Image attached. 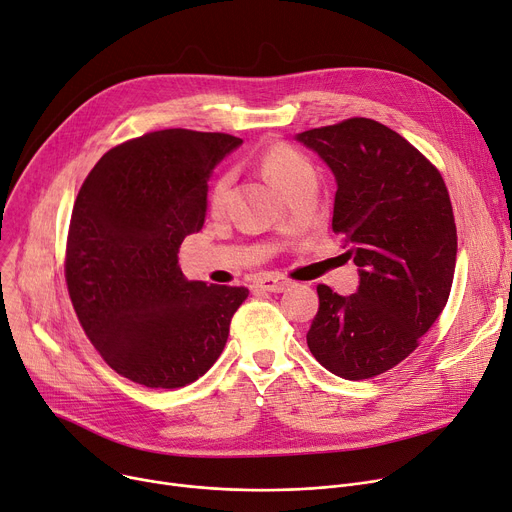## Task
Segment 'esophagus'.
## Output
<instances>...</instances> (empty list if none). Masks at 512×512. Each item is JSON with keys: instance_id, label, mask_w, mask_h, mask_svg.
Masks as SVG:
<instances>
[{"instance_id": "34e87169", "label": "esophagus", "mask_w": 512, "mask_h": 512, "mask_svg": "<svg viewBox=\"0 0 512 512\" xmlns=\"http://www.w3.org/2000/svg\"><path fill=\"white\" fill-rule=\"evenodd\" d=\"M288 286H290L288 280L276 278V276H261V278L255 282V288H261V290H265V292H284Z\"/></svg>"}]
</instances>
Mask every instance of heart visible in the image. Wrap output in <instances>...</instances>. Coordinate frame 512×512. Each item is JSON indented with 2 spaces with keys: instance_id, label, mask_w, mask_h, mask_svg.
Masks as SVG:
<instances>
[{
  "instance_id": "b5f03b06",
  "label": "heart",
  "mask_w": 512,
  "mask_h": 512,
  "mask_svg": "<svg viewBox=\"0 0 512 512\" xmlns=\"http://www.w3.org/2000/svg\"><path fill=\"white\" fill-rule=\"evenodd\" d=\"M259 160H261L265 175L284 195L288 191H292L298 183H302L306 177L315 175L313 164L288 144H271L269 148L263 150ZM230 187H232V175L230 173H222L214 181L212 191H210V208L214 212L224 210Z\"/></svg>"
}]
</instances>
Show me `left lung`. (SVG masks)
Listing matches in <instances>:
<instances>
[{"label": "left lung", "instance_id": "8db88e82", "mask_svg": "<svg viewBox=\"0 0 512 512\" xmlns=\"http://www.w3.org/2000/svg\"><path fill=\"white\" fill-rule=\"evenodd\" d=\"M335 177L333 230L358 265L350 296L319 286L313 356L348 381L377 377L418 348L449 300L457 228L438 170L399 133L356 117L296 133Z\"/></svg>", "mask_w": 512, "mask_h": 512}]
</instances>
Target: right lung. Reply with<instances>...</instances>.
Here are the masks:
<instances>
[{
  "instance_id": "add662e5",
  "label": "right lung",
  "mask_w": 512,
  "mask_h": 512,
  "mask_svg": "<svg viewBox=\"0 0 512 512\" xmlns=\"http://www.w3.org/2000/svg\"><path fill=\"white\" fill-rule=\"evenodd\" d=\"M241 144L228 133H146L102 156L78 193L67 290L94 348L133 383L179 389L203 377L249 296L185 280L177 255L206 222L212 170Z\"/></svg>"
}]
</instances>
